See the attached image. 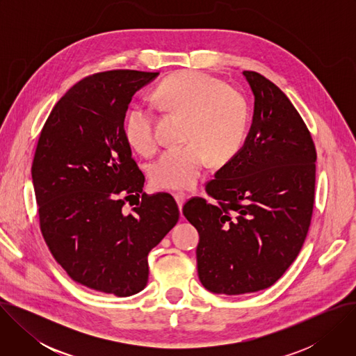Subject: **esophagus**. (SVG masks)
Segmentation results:
<instances>
[{
    "mask_svg": "<svg viewBox=\"0 0 356 356\" xmlns=\"http://www.w3.org/2000/svg\"><path fill=\"white\" fill-rule=\"evenodd\" d=\"M186 198H187V195H186L184 193H176V194H175V200H176V202H177L179 209L183 207V204L186 202Z\"/></svg>",
    "mask_w": 356,
    "mask_h": 356,
    "instance_id": "34e87169",
    "label": "esophagus"
}]
</instances>
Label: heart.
I'll use <instances>...</instances> for the list:
<instances>
[{
  "label": "heart",
  "mask_w": 356,
  "mask_h": 356,
  "mask_svg": "<svg viewBox=\"0 0 356 356\" xmlns=\"http://www.w3.org/2000/svg\"><path fill=\"white\" fill-rule=\"evenodd\" d=\"M155 107L186 117L183 139L169 147L150 168V179L162 188H190L204 172L209 159L227 162L241 149L248 131V104L232 87L206 73L184 70L165 79L150 95ZM128 143L142 155L156 149L155 118L136 107L125 120Z\"/></svg>",
  "instance_id": "b5f03b06"
}]
</instances>
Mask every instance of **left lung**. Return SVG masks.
I'll return each mask as SVG.
<instances>
[{
    "mask_svg": "<svg viewBox=\"0 0 356 356\" xmlns=\"http://www.w3.org/2000/svg\"><path fill=\"white\" fill-rule=\"evenodd\" d=\"M255 104L243 146L207 183L218 202L194 197L184 217L197 228V272L216 294H245L276 283L307 236L316 188V146L286 94L243 72Z\"/></svg>",
    "mask_w": 356,
    "mask_h": 356,
    "instance_id": "left-lung-1",
    "label": "left lung"
}]
</instances>
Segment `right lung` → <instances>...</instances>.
I'll list each match as a JSON object with an SVG mask.
<instances>
[{"mask_svg": "<svg viewBox=\"0 0 356 356\" xmlns=\"http://www.w3.org/2000/svg\"><path fill=\"white\" fill-rule=\"evenodd\" d=\"M159 73L111 70L74 84L54 107L32 163L40 231L77 283L128 297L147 283V255L179 221L168 193L145 195L124 121L134 94ZM125 200L136 207L127 215Z\"/></svg>", "mask_w": 356, "mask_h": 356, "instance_id": "right-lung-1", "label": "right lung"}]
</instances>
